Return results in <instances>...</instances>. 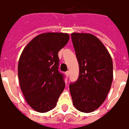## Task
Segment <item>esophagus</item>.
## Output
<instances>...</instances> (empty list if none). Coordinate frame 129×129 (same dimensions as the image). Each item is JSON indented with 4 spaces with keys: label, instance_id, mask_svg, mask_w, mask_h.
Wrapping results in <instances>:
<instances>
[{
    "label": "esophagus",
    "instance_id": "obj_1",
    "mask_svg": "<svg viewBox=\"0 0 129 129\" xmlns=\"http://www.w3.org/2000/svg\"><path fill=\"white\" fill-rule=\"evenodd\" d=\"M65 75H66V76H67V77H69V75H70L69 71H67V72L65 73Z\"/></svg>",
    "mask_w": 129,
    "mask_h": 129
}]
</instances>
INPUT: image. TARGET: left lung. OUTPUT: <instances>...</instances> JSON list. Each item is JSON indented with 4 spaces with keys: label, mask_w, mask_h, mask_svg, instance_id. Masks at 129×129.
Wrapping results in <instances>:
<instances>
[{
    "label": "left lung",
    "mask_w": 129,
    "mask_h": 129,
    "mask_svg": "<svg viewBox=\"0 0 129 129\" xmlns=\"http://www.w3.org/2000/svg\"><path fill=\"white\" fill-rule=\"evenodd\" d=\"M79 64V76L69 85L78 111L91 113L103 103L113 79V60L101 41L92 34H71Z\"/></svg>",
    "instance_id": "8db88e82"
}]
</instances>
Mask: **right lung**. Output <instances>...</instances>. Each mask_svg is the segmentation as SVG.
Wrapping results in <instances>:
<instances>
[{
    "label": "right lung",
    "mask_w": 129,
    "mask_h": 129,
    "mask_svg": "<svg viewBox=\"0 0 129 129\" xmlns=\"http://www.w3.org/2000/svg\"><path fill=\"white\" fill-rule=\"evenodd\" d=\"M69 40L67 33H47L35 37L18 60L20 89L35 111L47 113L56 107L65 83L58 71V53Z\"/></svg>",
    "instance_id": "obj_1"
}]
</instances>
